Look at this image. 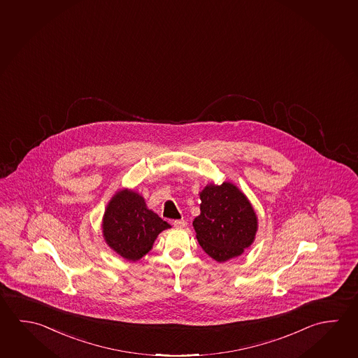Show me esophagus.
<instances>
[{"mask_svg":"<svg viewBox=\"0 0 358 358\" xmlns=\"http://www.w3.org/2000/svg\"><path fill=\"white\" fill-rule=\"evenodd\" d=\"M172 224H173L175 227H180V229H183V227H186V226H187V221L183 219L175 220Z\"/></svg>","mask_w":358,"mask_h":358,"instance_id":"obj_1","label":"esophagus"}]
</instances>
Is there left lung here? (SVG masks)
<instances>
[{
    "label": "left lung",
    "mask_w": 358,
    "mask_h": 358,
    "mask_svg": "<svg viewBox=\"0 0 358 358\" xmlns=\"http://www.w3.org/2000/svg\"><path fill=\"white\" fill-rule=\"evenodd\" d=\"M196 238L208 257L226 262L238 257L255 238L257 215L245 194L230 182L208 185L200 194Z\"/></svg>",
    "instance_id": "left-lung-1"
}]
</instances>
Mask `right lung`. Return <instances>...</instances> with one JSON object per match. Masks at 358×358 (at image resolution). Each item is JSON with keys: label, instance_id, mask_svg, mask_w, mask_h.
Returning <instances> with one entry per match:
<instances>
[{"label": "right lung", "instance_id": "obj_1", "mask_svg": "<svg viewBox=\"0 0 358 358\" xmlns=\"http://www.w3.org/2000/svg\"><path fill=\"white\" fill-rule=\"evenodd\" d=\"M169 227L170 224L147 208L142 196L129 189L114 196L103 219V234L108 245L132 262L145 257L158 234Z\"/></svg>", "mask_w": 358, "mask_h": 358}]
</instances>
